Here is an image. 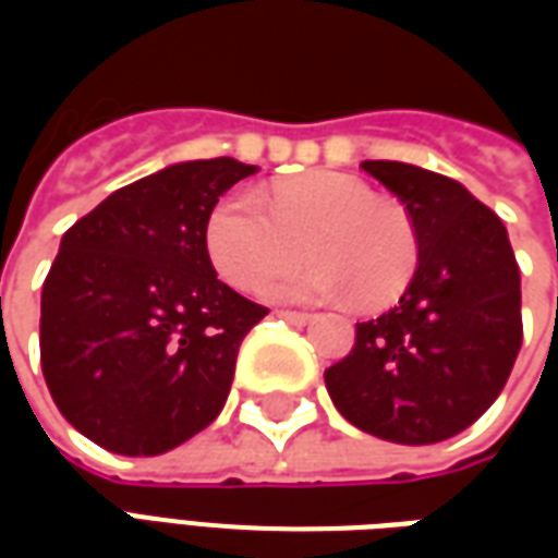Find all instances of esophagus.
Instances as JSON below:
<instances>
[{"instance_id":"obj_1","label":"esophagus","mask_w":558,"mask_h":558,"mask_svg":"<svg viewBox=\"0 0 558 558\" xmlns=\"http://www.w3.org/2000/svg\"><path fill=\"white\" fill-rule=\"evenodd\" d=\"M278 319L290 323V326H307V323H311V314H299V311H280Z\"/></svg>"}]
</instances>
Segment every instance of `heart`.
I'll use <instances>...</instances> for the list:
<instances>
[{
  "label": "heart",
  "mask_w": 558,
  "mask_h": 558,
  "mask_svg": "<svg viewBox=\"0 0 558 558\" xmlns=\"http://www.w3.org/2000/svg\"><path fill=\"white\" fill-rule=\"evenodd\" d=\"M266 207L235 191L220 196L203 223L208 263L235 290H254L302 247L314 259L268 280V302L355 299L359 307H383L410 287L418 268L410 215L359 175L304 172L275 184Z\"/></svg>",
  "instance_id": "obj_1"
}]
</instances>
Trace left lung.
Wrapping results in <instances>:
<instances>
[{
	"label": "left lung",
	"instance_id": "left-lung-1",
	"mask_svg": "<svg viewBox=\"0 0 558 558\" xmlns=\"http://www.w3.org/2000/svg\"><path fill=\"white\" fill-rule=\"evenodd\" d=\"M418 235L400 302L355 326V347L326 371L343 418L398 445L451 439L490 410L523 343L520 268L496 211L448 175L364 160Z\"/></svg>",
	"mask_w": 558,
	"mask_h": 558
}]
</instances>
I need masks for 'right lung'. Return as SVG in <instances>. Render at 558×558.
<instances>
[{"mask_svg":"<svg viewBox=\"0 0 558 558\" xmlns=\"http://www.w3.org/2000/svg\"><path fill=\"white\" fill-rule=\"evenodd\" d=\"M256 170L170 163L62 235L41 292V367L59 412L95 445L163 454L223 410L239 347L268 311L218 280L203 223Z\"/></svg>","mask_w":558,"mask_h":558,"instance_id":"obj_1","label":"right lung"}]
</instances>
